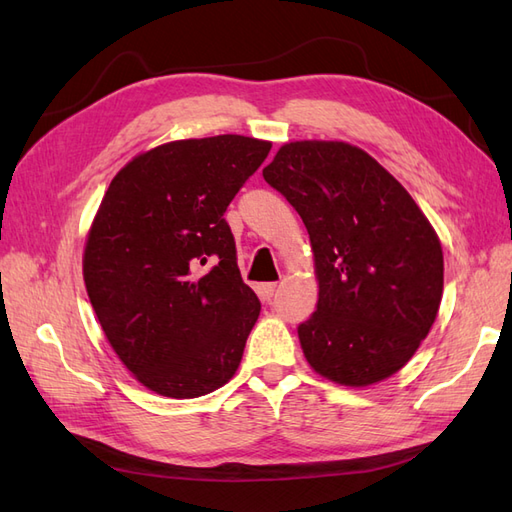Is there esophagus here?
Returning a JSON list of instances; mask_svg holds the SVG:
<instances>
[{
	"label": "esophagus",
	"instance_id": "1",
	"mask_svg": "<svg viewBox=\"0 0 512 512\" xmlns=\"http://www.w3.org/2000/svg\"><path fill=\"white\" fill-rule=\"evenodd\" d=\"M275 288H277V284H275V282H269V284H260V286H258V294H260V297L265 299V301H269V299L273 297Z\"/></svg>",
	"mask_w": 512,
	"mask_h": 512
}]
</instances>
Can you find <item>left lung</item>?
Returning a JSON list of instances; mask_svg holds the SVG:
<instances>
[{
	"instance_id": "left-lung-1",
	"label": "left lung",
	"mask_w": 512,
	"mask_h": 512,
	"mask_svg": "<svg viewBox=\"0 0 512 512\" xmlns=\"http://www.w3.org/2000/svg\"><path fill=\"white\" fill-rule=\"evenodd\" d=\"M262 177L297 209L312 241L318 305L299 324L307 363L354 389L391 378L438 316L436 230L389 170L342 141L286 143Z\"/></svg>"
}]
</instances>
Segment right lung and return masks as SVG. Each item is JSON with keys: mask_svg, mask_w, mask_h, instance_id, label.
Instances as JSON below:
<instances>
[{"mask_svg": "<svg viewBox=\"0 0 512 512\" xmlns=\"http://www.w3.org/2000/svg\"><path fill=\"white\" fill-rule=\"evenodd\" d=\"M271 143L173 141L123 166L87 232L83 277L108 344L149 391L194 399L224 386L260 314L224 220Z\"/></svg>", "mask_w": 512, "mask_h": 512, "instance_id": "obj_1", "label": "right lung"}]
</instances>
